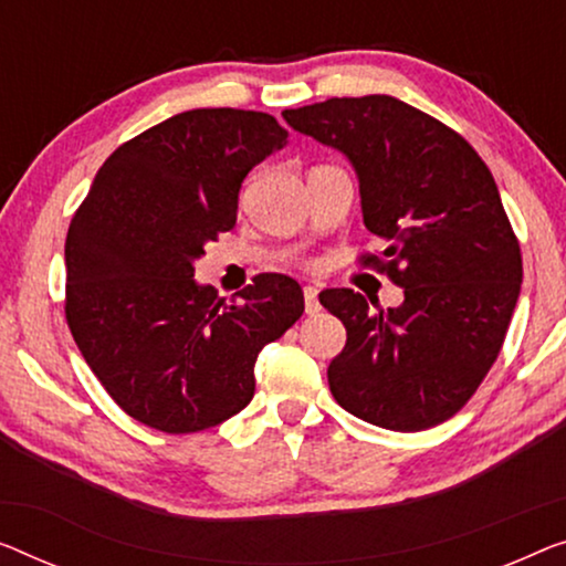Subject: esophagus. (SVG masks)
<instances>
[{
    "label": "esophagus",
    "mask_w": 566,
    "mask_h": 566,
    "mask_svg": "<svg viewBox=\"0 0 566 566\" xmlns=\"http://www.w3.org/2000/svg\"><path fill=\"white\" fill-rule=\"evenodd\" d=\"M305 312L307 315H315V312H319L317 286H305Z\"/></svg>",
    "instance_id": "esophagus-1"
}]
</instances>
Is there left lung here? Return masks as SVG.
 Segmentation results:
<instances>
[{"label":"left lung","instance_id":"obj_1","mask_svg":"<svg viewBox=\"0 0 566 566\" xmlns=\"http://www.w3.org/2000/svg\"><path fill=\"white\" fill-rule=\"evenodd\" d=\"M294 132L345 155L366 229L403 302L368 310L325 290L319 305L348 333L327 368L335 401L391 432H421L465 407L499 358L524 266L495 180L458 132L384 94L282 112Z\"/></svg>","mask_w":566,"mask_h":566}]
</instances>
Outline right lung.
<instances>
[{
    "instance_id": "1",
    "label": "right lung",
    "mask_w": 566,
    "mask_h": 566,
    "mask_svg": "<svg viewBox=\"0 0 566 566\" xmlns=\"http://www.w3.org/2000/svg\"><path fill=\"white\" fill-rule=\"evenodd\" d=\"M274 116L192 108L126 142L96 172L65 239V317L101 386L167 434L202 432L254 399L261 348L305 312L302 286L259 274L239 300L198 284L231 231L243 177L286 145Z\"/></svg>"
}]
</instances>
